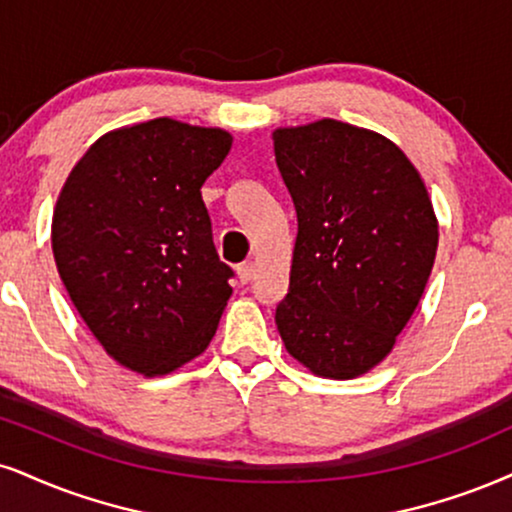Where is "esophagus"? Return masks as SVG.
Masks as SVG:
<instances>
[{
	"label": "esophagus",
	"instance_id": "obj_1",
	"mask_svg": "<svg viewBox=\"0 0 512 512\" xmlns=\"http://www.w3.org/2000/svg\"><path fill=\"white\" fill-rule=\"evenodd\" d=\"M237 275H239V282H242V285H249L251 277H254V263H251V261L239 263Z\"/></svg>",
	"mask_w": 512,
	"mask_h": 512
}]
</instances>
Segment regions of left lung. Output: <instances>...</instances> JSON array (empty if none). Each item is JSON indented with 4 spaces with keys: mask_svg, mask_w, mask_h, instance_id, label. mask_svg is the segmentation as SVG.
Here are the masks:
<instances>
[{
    "mask_svg": "<svg viewBox=\"0 0 512 512\" xmlns=\"http://www.w3.org/2000/svg\"><path fill=\"white\" fill-rule=\"evenodd\" d=\"M296 208L275 323L313 375L353 380L389 356L420 304L439 223L418 168L387 137L323 118L273 132Z\"/></svg>",
    "mask_w": 512,
    "mask_h": 512,
    "instance_id": "left-lung-1",
    "label": "left lung"
}]
</instances>
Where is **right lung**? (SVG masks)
<instances>
[{
    "instance_id": "obj_1",
    "label": "right lung",
    "mask_w": 512,
    "mask_h": 512,
    "mask_svg": "<svg viewBox=\"0 0 512 512\" xmlns=\"http://www.w3.org/2000/svg\"><path fill=\"white\" fill-rule=\"evenodd\" d=\"M232 147L220 128L154 118L99 137L54 206L61 282L116 363L156 377L211 344L232 287L201 185Z\"/></svg>"
}]
</instances>
